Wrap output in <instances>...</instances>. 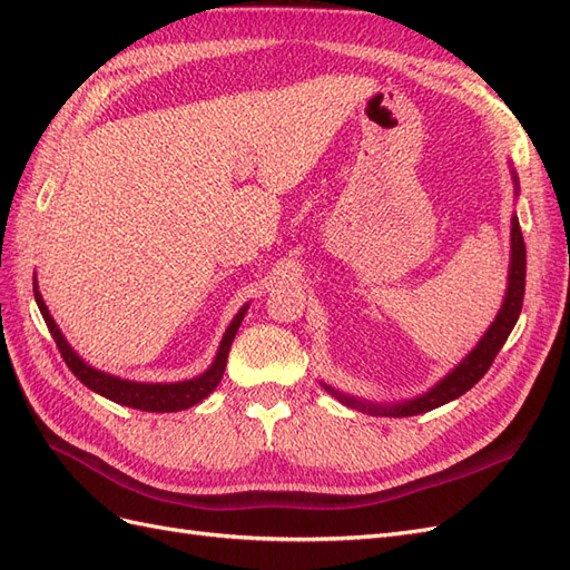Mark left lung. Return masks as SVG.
Here are the masks:
<instances>
[{
  "label": "left lung",
  "instance_id": "obj_1",
  "mask_svg": "<svg viewBox=\"0 0 570 570\" xmlns=\"http://www.w3.org/2000/svg\"><path fill=\"white\" fill-rule=\"evenodd\" d=\"M513 180H515V176H513ZM523 295H525V243H523L519 218L513 216L511 218V268H509V287H507L504 304H502V308H499V314H497L494 323L490 325V331L478 342V347L469 356H465L461 364L444 377V381H440L433 390L425 392L423 396H416V400L392 404V406L358 402V400H354V396L340 394L327 385H325V390L335 394L342 404H347L356 411L371 413V416H394V419L416 416V413H425L430 409H438L446 402H452L463 392H469L480 381V377L490 371L494 356L499 354V350L504 347V342L511 335L515 321H519V316H521Z\"/></svg>",
  "mask_w": 570,
  "mask_h": 570
}]
</instances>
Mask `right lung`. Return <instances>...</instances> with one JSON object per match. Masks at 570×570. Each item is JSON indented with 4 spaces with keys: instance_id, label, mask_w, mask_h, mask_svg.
Wrapping results in <instances>:
<instances>
[{
    "instance_id": "right-lung-1",
    "label": "right lung",
    "mask_w": 570,
    "mask_h": 570,
    "mask_svg": "<svg viewBox=\"0 0 570 570\" xmlns=\"http://www.w3.org/2000/svg\"><path fill=\"white\" fill-rule=\"evenodd\" d=\"M36 285V283H32ZM36 289V302L40 306V314L49 327L51 337H55L57 347L61 352V358L66 361V366L71 368V373L78 377V381L90 387L92 392L107 396V400L116 402V404H124V406H132V409H140V411H157V413H166V411H180V409H189L199 404L202 400H206L209 396L216 385L220 383L223 373H226V361H228V352H230V344L235 340V333L239 323H243L245 318V308H239V314L233 318L230 327L226 331V335H223L220 340V347H218V354L214 358L212 368L202 373L199 377H195V381H185V383H170V385H149V383H130V381H120V377H114L109 373H101V371H95L92 366L85 364V361L68 347V342L63 340L61 331L57 327L55 318L49 316L47 306L40 297L38 292V285L32 287Z\"/></svg>"
}]
</instances>
